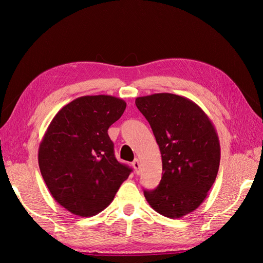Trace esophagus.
Segmentation results:
<instances>
[{
	"mask_svg": "<svg viewBox=\"0 0 263 263\" xmlns=\"http://www.w3.org/2000/svg\"><path fill=\"white\" fill-rule=\"evenodd\" d=\"M132 165H133V168H134L135 172H136V173H139V166H140V163H139V160H138V159H135V160L132 162Z\"/></svg>",
	"mask_w": 263,
	"mask_h": 263,
	"instance_id": "obj_1",
	"label": "esophagus"
}]
</instances>
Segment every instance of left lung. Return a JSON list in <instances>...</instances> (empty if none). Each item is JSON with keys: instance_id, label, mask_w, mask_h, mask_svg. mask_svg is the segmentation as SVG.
I'll return each instance as SVG.
<instances>
[{"instance_id": "8db88e82", "label": "left lung", "mask_w": 263, "mask_h": 263, "mask_svg": "<svg viewBox=\"0 0 263 263\" xmlns=\"http://www.w3.org/2000/svg\"><path fill=\"white\" fill-rule=\"evenodd\" d=\"M135 103L151 126L162 159L161 181L156 190H145V197L157 213L181 218L204 202L216 179V129L200 106L177 94L156 93Z\"/></svg>"}]
</instances>
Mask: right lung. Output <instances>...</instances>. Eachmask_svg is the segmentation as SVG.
Masks as SVG:
<instances>
[{
	"label": "right lung",
	"instance_id": "obj_1",
	"mask_svg": "<svg viewBox=\"0 0 263 263\" xmlns=\"http://www.w3.org/2000/svg\"><path fill=\"white\" fill-rule=\"evenodd\" d=\"M126 102L112 95H85L54 115L38 149V164L54 201L91 217L112 203L132 169L119 163L107 130Z\"/></svg>",
	"mask_w": 263,
	"mask_h": 263
}]
</instances>
